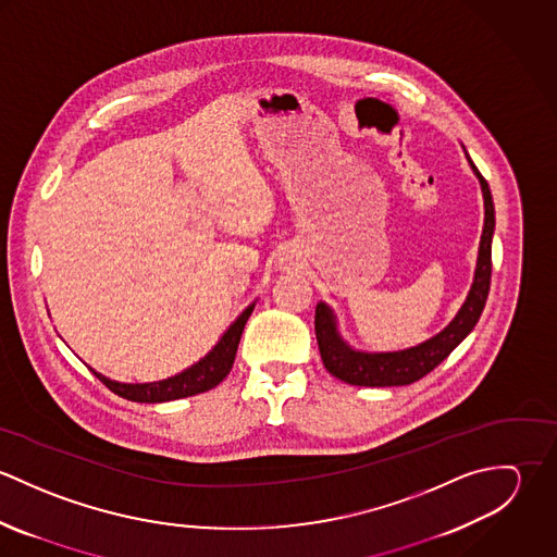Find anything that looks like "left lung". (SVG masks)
I'll return each mask as SVG.
<instances>
[{
    "label": "left lung",
    "mask_w": 557,
    "mask_h": 557,
    "mask_svg": "<svg viewBox=\"0 0 557 557\" xmlns=\"http://www.w3.org/2000/svg\"><path fill=\"white\" fill-rule=\"evenodd\" d=\"M468 162L476 173L480 188H482L484 227H482L480 248H478L474 283L463 307L440 334H435L433 338L416 347L400 349V351L369 354V351L351 349L341 338L332 309L325 302H319L315 309V334H318L319 354H321L323 367L327 369L330 375L351 386H371V388L407 386L422 380L426 373H431L474 330L478 319L482 315V309L488 296V285H491V242L495 232V208H493V197L486 180L480 175L476 164L470 157Z\"/></svg>",
    "instance_id": "1"
}]
</instances>
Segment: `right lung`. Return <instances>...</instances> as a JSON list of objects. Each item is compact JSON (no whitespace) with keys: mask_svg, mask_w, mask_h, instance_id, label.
Here are the masks:
<instances>
[{"mask_svg":"<svg viewBox=\"0 0 557 557\" xmlns=\"http://www.w3.org/2000/svg\"><path fill=\"white\" fill-rule=\"evenodd\" d=\"M252 309H255V302L244 309V313L227 327V332L221 336V341L214 345V349L206 358H201L197 364H193L190 369H186L169 380L152 382V384H120V382H113V380L96 373L94 369H91V373L117 397L137 400V403H164V400L193 397V395L212 391L230 375V371L234 367L239 336L244 332V325L250 318Z\"/></svg>","mask_w":557,"mask_h":557,"instance_id":"1","label":"right lung"}]
</instances>
